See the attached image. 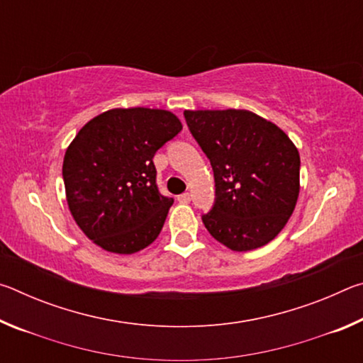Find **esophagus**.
I'll use <instances>...</instances> for the list:
<instances>
[{
	"label": "esophagus",
	"mask_w": 363,
	"mask_h": 363,
	"mask_svg": "<svg viewBox=\"0 0 363 363\" xmlns=\"http://www.w3.org/2000/svg\"><path fill=\"white\" fill-rule=\"evenodd\" d=\"M177 200L181 201V203H189L190 201V194L189 192H186V194H182V195H179L177 196Z\"/></svg>",
	"instance_id": "1"
}]
</instances>
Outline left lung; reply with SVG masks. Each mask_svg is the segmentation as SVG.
Masks as SVG:
<instances>
[{"mask_svg": "<svg viewBox=\"0 0 363 363\" xmlns=\"http://www.w3.org/2000/svg\"><path fill=\"white\" fill-rule=\"evenodd\" d=\"M184 118L214 174L216 199L201 216L208 232L233 251L274 240L299 195L301 160L290 138L248 110H186Z\"/></svg>", "mask_w": 363, "mask_h": 363, "instance_id": "left-lung-1", "label": "left lung"}]
</instances>
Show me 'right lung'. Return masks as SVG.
Wrapping results in <instances>:
<instances>
[{"mask_svg":"<svg viewBox=\"0 0 363 363\" xmlns=\"http://www.w3.org/2000/svg\"><path fill=\"white\" fill-rule=\"evenodd\" d=\"M158 108H113L86 123L64 157L67 203L84 235L110 253L155 240L174 199L160 194L153 157L181 133Z\"/></svg>","mask_w":363,"mask_h":363,"instance_id":"obj_1","label":"right lung"}]
</instances>
